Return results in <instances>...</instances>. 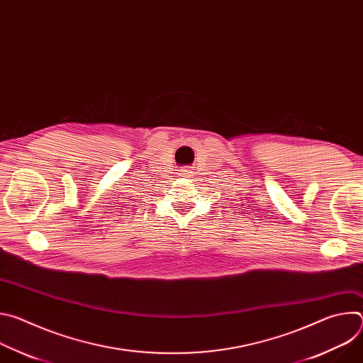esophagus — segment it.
<instances>
[{
    "label": "esophagus",
    "mask_w": 363,
    "mask_h": 363,
    "mask_svg": "<svg viewBox=\"0 0 363 363\" xmlns=\"http://www.w3.org/2000/svg\"><path fill=\"white\" fill-rule=\"evenodd\" d=\"M181 175L185 177V178H186V177H192V171H191L189 168H185V169L181 171Z\"/></svg>",
    "instance_id": "34e87169"
}]
</instances>
